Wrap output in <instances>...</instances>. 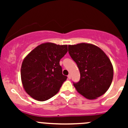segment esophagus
<instances>
[{"instance_id": "1", "label": "esophagus", "mask_w": 128, "mask_h": 128, "mask_svg": "<svg viewBox=\"0 0 128 128\" xmlns=\"http://www.w3.org/2000/svg\"><path fill=\"white\" fill-rule=\"evenodd\" d=\"M71 78H72L71 74H68V78L69 79H71Z\"/></svg>"}]
</instances>
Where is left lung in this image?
Returning <instances> with one entry per match:
<instances>
[{
  "mask_svg": "<svg viewBox=\"0 0 128 128\" xmlns=\"http://www.w3.org/2000/svg\"><path fill=\"white\" fill-rule=\"evenodd\" d=\"M68 53L77 64L80 80L73 84L86 99H96L109 89L113 78V67L105 53L90 43L68 45Z\"/></svg>",
  "mask_w": 128,
  "mask_h": 128,
  "instance_id": "left-lung-1",
  "label": "left lung"
}]
</instances>
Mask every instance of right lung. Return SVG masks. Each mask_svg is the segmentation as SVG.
I'll use <instances>...</instances> for the list:
<instances>
[{
  "mask_svg": "<svg viewBox=\"0 0 128 128\" xmlns=\"http://www.w3.org/2000/svg\"><path fill=\"white\" fill-rule=\"evenodd\" d=\"M67 50V45L44 42L24 58L21 67L22 82L31 98L45 101L59 92L67 78L62 74L60 61Z\"/></svg>",
  "mask_w": 128,
  "mask_h": 128,
  "instance_id": "obj_1",
  "label": "right lung"
}]
</instances>
